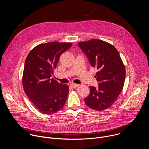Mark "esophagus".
Returning a JSON list of instances; mask_svg holds the SVG:
<instances>
[{"label":"esophagus","instance_id":"34e87169","mask_svg":"<svg viewBox=\"0 0 149 149\" xmlns=\"http://www.w3.org/2000/svg\"><path fill=\"white\" fill-rule=\"evenodd\" d=\"M70 86H71V87H72V88H77V87H78L79 86V84H77L72 83V84H71Z\"/></svg>","mask_w":149,"mask_h":149}]
</instances>
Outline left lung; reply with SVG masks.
<instances>
[{"label": "left lung", "instance_id": "obj_1", "mask_svg": "<svg viewBox=\"0 0 149 149\" xmlns=\"http://www.w3.org/2000/svg\"><path fill=\"white\" fill-rule=\"evenodd\" d=\"M93 67L98 72L95 78L98 88L90 86V93L85 102L93 110L102 111L110 107L121 94L124 84L125 70L117 49L99 39L78 44Z\"/></svg>", "mask_w": 149, "mask_h": 149}]
</instances>
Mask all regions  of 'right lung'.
<instances>
[{
    "label": "right lung",
    "mask_w": 149,
    "mask_h": 149,
    "mask_svg": "<svg viewBox=\"0 0 149 149\" xmlns=\"http://www.w3.org/2000/svg\"><path fill=\"white\" fill-rule=\"evenodd\" d=\"M71 43L48 42L35 47L25 60L22 84L25 94L40 112L52 114L65 105L69 93L67 84L50 79L60 55Z\"/></svg>",
    "instance_id": "obj_1"
}]
</instances>
